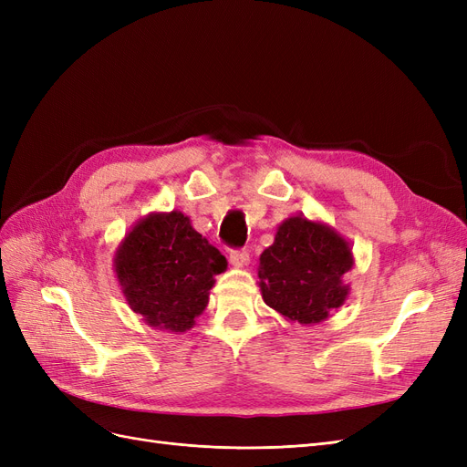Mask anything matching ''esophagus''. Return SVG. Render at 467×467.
Returning <instances> with one entry per match:
<instances>
[{
	"label": "esophagus",
	"instance_id": "1",
	"mask_svg": "<svg viewBox=\"0 0 467 467\" xmlns=\"http://www.w3.org/2000/svg\"><path fill=\"white\" fill-rule=\"evenodd\" d=\"M230 263L237 268H244L249 263V253L247 249H232L230 251Z\"/></svg>",
	"mask_w": 467,
	"mask_h": 467
}]
</instances>
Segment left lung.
<instances>
[{
	"mask_svg": "<svg viewBox=\"0 0 467 467\" xmlns=\"http://www.w3.org/2000/svg\"><path fill=\"white\" fill-rule=\"evenodd\" d=\"M352 251L333 228L304 216L282 222L275 244L261 253L259 286L268 307L302 325L319 323L348 296L343 276Z\"/></svg>",
	"mask_w": 467,
	"mask_h": 467,
	"instance_id": "left-lung-1",
	"label": "left lung"
}]
</instances>
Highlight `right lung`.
I'll return each mask as SVG.
<instances>
[{"label":"right lung","instance_id":"1","mask_svg":"<svg viewBox=\"0 0 467 467\" xmlns=\"http://www.w3.org/2000/svg\"><path fill=\"white\" fill-rule=\"evenodd\" d=\"M225 266L222 253L177 210L140 220L115 255V273L132 312L169 333L192 327Z\"/></svg>","mask_w":467,"mask_h":467}]
</instances>
